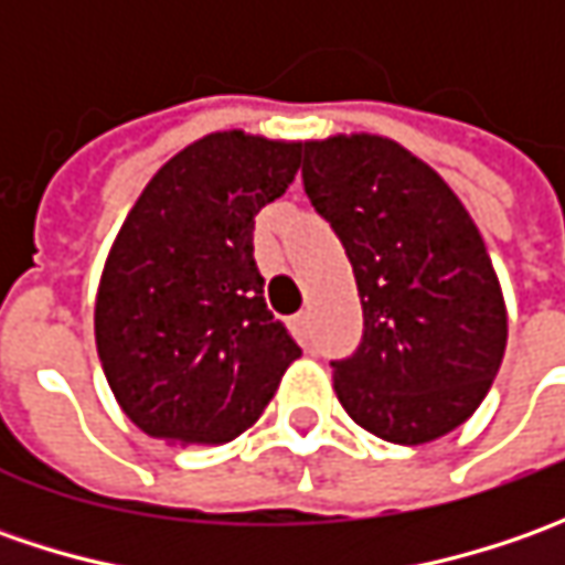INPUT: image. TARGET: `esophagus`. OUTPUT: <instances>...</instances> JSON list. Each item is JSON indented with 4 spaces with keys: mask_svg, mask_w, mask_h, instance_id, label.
Returning <instances> with one entry per match:
<instances>
[{
    "mask_svg": "<svg viewBox=\"0 0 565 565\" xmlns=\"http://www.w3.org/2000/svg\"><path fill=\"white\" fill-rule=\"evenodd\" d=\"M289 330L305 342V339H308V315H305V311H298V315L289 317Z\"/></svg>",
    "mask_w": 565,
    "mask_h": 565,
    "instance_id": "esophagus-1",
    "label": "esophagus"
}]
</instances>
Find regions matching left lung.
I'll return each instance as SVG.
<instances>
[{
  "instance_id": "8db88e82",
  "label": "left lung",
  "mask_w": 565,
  "mask_h": 565,
  "mask_svg": "<svg viewBox=\"0 0 565 565\" xmlns=\"http://www.w3.org/2000/svg\"><path fill=\"white\" fill-rule=\"evenodd\" d=\"M301 179L355 273L364 337L333 361L349 418L380 440L430 444L475 415L507 352V301L456 191L380 135L305 141Z\"/></svg>"
}]
</instances>
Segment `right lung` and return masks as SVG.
<instances>
[{
	"label": "right lung",
	"mask_w": 565,
	"mask_h": 565,
	"mask_svg": "<svg viewBox=\"0 0 565 565\" xmlns=\"http://www.w3.org/2000/svg\"><path fill=\"white\" fill-rule=\"evenodd\" d=\"M298 166V141L213 131L160 166L128 210L99 276L94 333L109 390L143 434L226 444L301 355L254 264V216Z\"/></svg>",
	"instance_id": "right-lung-1"
}]
</instances>
